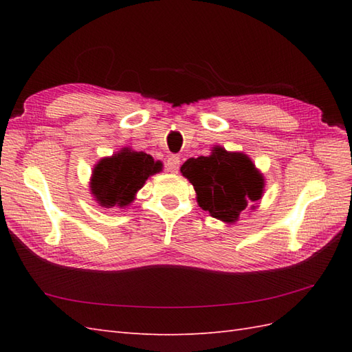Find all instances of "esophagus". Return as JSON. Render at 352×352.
Returning <instances> with one entry per match:
<instances>
[{
	"label": "esophagus",
	"instance_id": "1",
	"mask_svg": "<svg viewBox=\"0 0 352 352\" xmlns=\"http://www.w3.org/2000/svg\"><path fill=\"white\" fill-rule=\"evenodd\" d=\"M180 169V157L177 155H170L166 160V170L169 172H178Z\"/></svg>",
	"mask_w": 352,
	"mask_h": 352
}]
</instances>
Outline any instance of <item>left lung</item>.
<instances>
[{
	"label": "left lung",
	"instance_id": "obj_1",
	"mask_svg": "<svg viewBox=\"0 0 352 352\" xmlns=\"http://www.w3.org/2000/svg\"><path fill=\"white\" fill-rule=\"evenodd\" d=\"M182 174L195 188L199 207L223 222H236L250 201H258L263 193V177L250 157L221 146L208 157L189 159Z\"/></svg>",
	"mask_w": 352,
	"mask_h": 352
}]
</instances>
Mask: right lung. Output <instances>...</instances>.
I'll return each instance as SVG.
<instances>
[{"label": "right lung", "instance_id": "add662e5", "mask_svg": "<svg viewBox=\"0 0 352 352\" xmlns=\"http://www.w3.org/2000/svg\"><path fill=\"white\" fill-rule=\"evenodd\" d=\"M160 170L162 163L154 162L151 155L122 149L96 164L91 189L102 207H125L134 199L148 177Z\"/></svg>", "mask_w": 352, "mask_h": 352}]
</instances>
